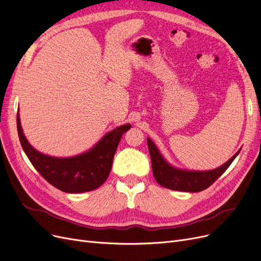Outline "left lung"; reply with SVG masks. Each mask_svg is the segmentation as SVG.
Segmentation results:
<instances>
[{
	"label": "left lung",
	"mask_w": 261,
	"mask_h": 261,
	"mask_svg": "<svg viewBox=\"0 0 261 261\" xmlns=\"http://www.w3.org/2000/svg\"><path fill=\"white\" fill-rule=\"evenodd\" d=\"M147 143L150 158H151L153 176L158 183L165 188L173 189V191L188 193L201 192L211 186L230 167L236 155L241 151L240 149L230 160L215 170L187 171L176 169L165 161L151 139L147 138Z\"/></svg>",
	"instance_id": "1"
}]
</instances>
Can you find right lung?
I'll return each instance as SVG.
<instances>
[{
	"mask_svg": "<svg viewBox=\"0 0 261 261\" xmlns=\"http://www.w3.org/2000/svg\"><path fill=\"white\" fill-rule=\"evenodd\" d=\"M130 127V124L118 126L84 153L69 158H55L37 151L28 143L17 113L20 145L31 164L51 185L69 194L90 192L105 183L111 171L114 153L122 135Z\"/></svg>",
	"mask_w": 261,
	"mask_h": 261,
	"instance_id": "add662e5",
	"label": "right lung"
}]
</instances>
